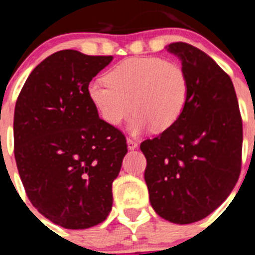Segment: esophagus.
<instances>
[{"label":"esophagus","mask_w":255,"mask_h":255,"mask_svg":"<svg viewBox=\"0 0 255 255\" xmlns=\"http://www.w3.org/2000/svg\"><path fill=\"white\" fill-rule=\"evenodd\" d=\"M127 146H128V150H134L138 144H137V141H134V139L127 138Z\"/></svg>","instance_id":"esophagus-1"}]
</instances>
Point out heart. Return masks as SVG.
Returning <instances> with one entry per match:
<instances>
[{"label":"heart","instance_id":"1","mask_svg":"<svg viewBox=\"0 0 255 255\" xmlns=\"http://www.w3.org/2000/svg\"><path fill=\"white\" fill-rule=\"evenodd\" d=\"M190 82L178 62L160 57H132L107 72L104 81L88 86V98L100 118L119 127L130 114L132 133L152 127L164 132L182 118L187 108Z\"/></svg>","mask_w":255,"mask_h":255}]
</instances>
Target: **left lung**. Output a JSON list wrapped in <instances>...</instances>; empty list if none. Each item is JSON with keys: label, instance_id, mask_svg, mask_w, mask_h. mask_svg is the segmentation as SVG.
I'll list each match as a JSON object with an SVG mask.
<instances>
[{"label": "left lung", "instance_id": "left-lung-1", "mask_svg": "<svg viewBox=\"0 0 255 255\" xmlns=\"http://www.w3.org/2000/svg\"><path fill=\"white\" fill-rule=\"evenodd\" d=\"M167 50L182 61L190 82L178 122L141 143L144 180L155 212L174 224L205 219L228 198L242 170L243 121L230 76L187 43Z\"/></svg>", "mask_w": 255, "mask_h": 255}]
</instances>
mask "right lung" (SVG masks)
<instances>
[{"label": "right lung", "instance_id": "right-lung-1", "mask_svg": "<svg viewBox=\"0 0 255 255\" xmlns=\"http://www.w3.org/2000/svg\"><path fill=\"white\" fill-rule=\"evenodd\" d=\"M112 56L66 49L40 62L20 91L13 114V153L31 205L53 224L88 229L107 219L126 137L108 126L88 86Z\"/></svg>", "mask_w": 255, "mask_h": 255}]
</instances>
